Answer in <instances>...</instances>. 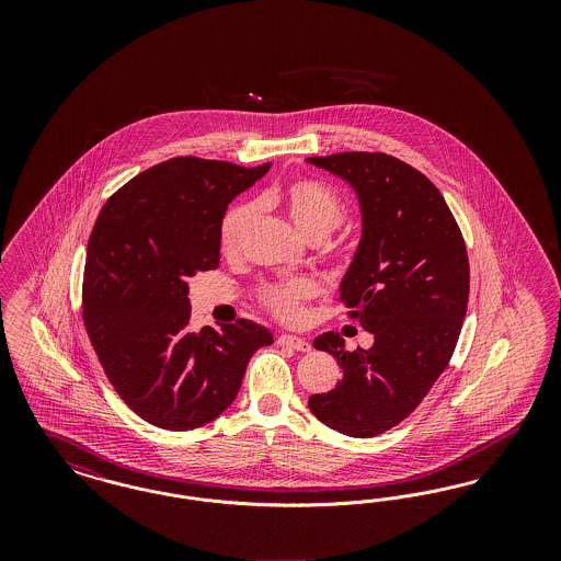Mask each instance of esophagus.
<instances>
[{
	"mask_svg": "<svg viewBox=\"0 0 561 561\" xmlns=\"http://www.w3.org/2000/svg\"><path fill=\"white\" fill-rule=\"evenodd\" d=\"M277 343L284 345V347H293L296 348V351H302V353H309V351H311V343H309L307 339L294 336V334H282V336L277 339Z\"/></svg>",
	"mask_w": 561,
	"mask_h": 561,
	"instance_id": "obj_1",
	"label": "esophagus"
}]
</instances>
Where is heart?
<instances>
[{
	"label": "heart",
	"instance_id": "1",
	"mask_svg": "<svg viewBox=\"0 0 561 561\" xmlns=\"http://www.w3.org/2000/svg\"><path fill=\"white\" fill-rule=\"evenodd\" d=\"M259 204L282 210L293 220L294 227L311 241L325 240L336 227L343 225L347 214L343 197L316 179H294L267 188L259 195ZM252 220L254 206L250 202L233 204L222 216L218 241L227 256L240 254ZM316 294L318 286L311 279H293L263 286L261 302L277 320L298 321L302 318L305 302Z\"/></svg>",
	"mask_w": 561,
	"mask_h": 561
}]
</instances>
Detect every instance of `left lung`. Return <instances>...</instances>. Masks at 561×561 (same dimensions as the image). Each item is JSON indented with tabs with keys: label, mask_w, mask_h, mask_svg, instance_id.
Masks as SVG:
<instances>
[{
	"label": "left lung",
	"mask_w": 561,
	"mask_h": 561,
	"mask_svg": "<svg viewBox=\"0 0 561 561\" xmlns=\"http://www.w3.org/2000/svg\"><path fill=\"white\" fill-rule=\"evenodd\" d=\"M355 188L362 241L341 282L348 318L374 334L370 348H345L325 332L343 378L309 398L311 412L339 433L374 437L400 425L446 370L469 300V259L453 213L423 172L387 153L309 158Z\"/></svg>",
	"instance_id": "left-lung-1"
}]
</instances>
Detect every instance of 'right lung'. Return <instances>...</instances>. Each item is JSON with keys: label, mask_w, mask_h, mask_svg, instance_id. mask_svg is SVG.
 <instances>
[{"label": "right lung", "mask_w": 561, "mask_h": 561, "mask_svg": "<svg viewBox=\"0 0 561 561\" xmlns=\"http://www.w3.org/2000/svg\"><path fill=\"white\" fill-rule=\"evenodd\" d=\"M172 158L115 191L88 241L81 309L90 343L117 396L142 421L188 431L220 416L238 398L267 328L238 320L188 332V277L218 267L227 206L267 174Z\"/></svg>", "instance_id": "1"}]
</instances>
